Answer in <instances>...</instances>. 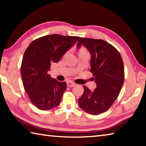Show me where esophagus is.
<instances>
[{"label": "esophagus", "instance_id": "obj_1", "mask_svg": "<svg viewBox=\"0 0 146 146\" xmlns=\"http://www.w3.org/2000/svg\"><path fill=\"white\" fill-rule=\"evenodd\" d=\"M67 85L68 87H73L74 86H75V84L72 82V81H68Z\"/></svg>", "mask_w": 146, "mask_h": 146}]
</instances>
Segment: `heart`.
<instances>
[{"label":"heart","instance_id":"heart-1","mask_svg":"<svg viewBox=\"0 0 146 146\" xmlns=\"http://www.w3.org/2000/svg\"><path fill=\"white\" fill-rule=\"evenodd\" d=\"M81 51H86V50H85V49H82V50H81Z\"/></svg>","mask_w":146,"mask_h":146}]
</instances>
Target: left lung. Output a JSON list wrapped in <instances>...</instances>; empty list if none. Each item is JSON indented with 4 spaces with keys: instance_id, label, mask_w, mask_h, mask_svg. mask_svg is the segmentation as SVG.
Returning <instances> with one entry per match:
<instances>
[{
    "instance_id": "left-lung-1",
    "label": "left lung",
    "mask_w": 146,
    "mask_h": 146,
    "mask_svg": "<svg viewBox=\"0 0 146 146\" xmlns=\"http://www.w3.org/2000/svg\"><path fill=\"white\" fill-rule=\"evenodd\" d=\"M82 46L91 54L90 71L97 88L91 91L84 86L78 105L85 112L97 115L106 111L117 98L124 81V67L119 52L107 42L80 38L76 49Z\"/></svg>"
}]
</instances>
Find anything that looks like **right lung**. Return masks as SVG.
Wrapping results in <instances>:
<instances>
[{"instance_id":"obj_1","label":"right lung","mask_w":146,"mask_h":146,"mask_svg":"<svg viewBox=\"0 0 146 146\" xmlns=\"http://www.w3.org/2000/svg\"><path fill=\"white\" fill-rule=\"evenodd\" d=\"M80 37L49 35L36 39L24 54L21 73L29 100L40 110H49L60 104L67 88L48 74L51 63H57Z\"/></svg>"}]
</instances>
